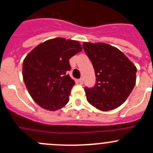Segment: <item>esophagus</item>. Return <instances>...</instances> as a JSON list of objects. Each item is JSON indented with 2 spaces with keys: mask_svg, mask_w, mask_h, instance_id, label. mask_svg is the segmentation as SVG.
Segmentation results:
<instances>
[{
  "mask_svg": "<svg viewBox=\"0 0 153 153\" xmlns=\"http://www.w3.org/2000/svg\"><path fill=\"white\" fill-rule=\"evenodd\" d=\"M78 82L80 84H82V82H83V79L82 78H80V79H78Z\"/></svg>",
  "mask_w": 153,
  "mask_h": 153,
  "instance_id": "1",
  "label": "esophagus"
}]
</instances>
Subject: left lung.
<instances>
[{
    "label": "left lung",
    "instance_id": "8db88e82",
    "mask_svg": "<svg viewBox=\"0 0 153 153\" xmlns=\"http://www.w3.org/2000/svg\"><path fill=\"white\" fill-rule=\"evenodd\" d=\"M96 76L92 88H85L88 102L101 111L121 106L136 83L137 68L117 48L104 43L82 44Z\"/></svg>",
    "mask_w": 153,
    "mask_h": 153
}]
</instances>
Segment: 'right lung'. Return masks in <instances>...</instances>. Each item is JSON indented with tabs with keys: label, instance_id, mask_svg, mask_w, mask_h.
<instances>
[{
	"label": "right lung",
	"instance_id": "1",
	"mask_svg": "<svg viewBox=\"0 0 153 153\" xmlns=\"http://www.w3.org/2000/svg\"><path fill=\"white\" fill-rule=\"evenodd\" d=\"M82 51L76 40L58 37L37 45L23 61L25 86L40 107L56 111L65 107L75 82L68 74L69 59Z\"/></svg>",
	"mask_w": 153,
	"mask_h": 153
}]
</instances>
